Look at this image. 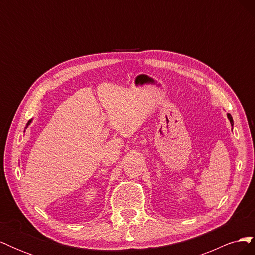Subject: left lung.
Masks as SVG:
<instances>
[{"instance_id": "8db88e82", "label": "left lung", "mask_w": 255, "mask_h": 255, "mask_svg": "<svg viewBox=\"0 0 255 255\" xmlns=\"http://www.w3.org/2000/svg\"><path fill=\"white\" fill-rule=\"evenodd\" d=\"M227 116H228V118H229V120H230V122H231V126H232V127H233V125H234V122H233V118H232V116H231L230 114H228Z\"/></svg>"}]
</instances>
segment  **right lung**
Returning a JSON list of instances; mask_svg holds the SVG:
<instances>
[{
    "label": "right lung",
    "instance_id": "right-lung-1",
    "mask_svg": "<svg viewBox=\"0 0 255 255\" xmlns=\"http://www.w3.org/2000/svg\"><path fill=\"white\" fill-rule=\"evenodd\" d=\"M30 122H32V119H30V120H28V122L26 123V127H25V128H27V127H28V126L30 125ZM24 132H25V130H24Z\"/></svg>",
    "mask_w": 255,
    "mask_h": 255
}]
</instances>
